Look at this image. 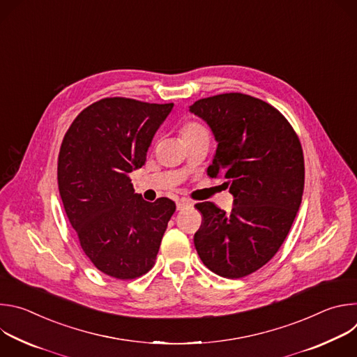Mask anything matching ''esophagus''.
<instances>
[{"mask_svg": "<svg viewBox=\"0 0 357 357\" xmlns=\"http://www.w3.org/2000/svg\"><path fill=\"white\" fill-rule=\"evenodd\" d=\"M192 203H190V200H188V199H185V197H182V199H179L178 202H176V208H178V211H182L185 206H190Z\"/></svg>", "mask_w": 357, "mask_h": 357, "instance_id": "34e87169", "label": "esophagus"}]
</instances>
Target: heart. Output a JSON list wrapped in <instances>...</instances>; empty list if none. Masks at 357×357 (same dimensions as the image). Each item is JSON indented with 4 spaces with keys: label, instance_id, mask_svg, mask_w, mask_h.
<instances>
[{
    "label": "heart",
    "instance_id": "b5f03b06",
    "mask_svg": "<svg viewBox=\"0 0 357 357\" xmlns=\"http://www.w3.org/2000/svg\"><path fill=\"white\" fill-rule=\"evenodd\" d=\"M200 132H208L206 128L203 127L200 123H196V121H189L186 123L182 130H181V134H182V138L185 137H190V135H196V134H200Z\"/></svg>",
    "mask_w": 357,
    "mask_h": 357
}]
</instances>
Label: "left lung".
Masks as SVG:
<instances>
[{"label":"left lung","mask_w":357,"mask_h":357,"mask_svg":"<svg viewBox=\"0 0 357 357\" xmlns=\"http://www.w3.org/2000/svg\"><path fill=\"white\" fill-rule=\"evenodd\" d=\"M190 112L219 142L208 175H223L234 196L230 215L212 202L196 203L202 225L195 247L215 274L243 278L266 266L289 233L303 192L302 146L275 107L248 94L200 98Z\"/></svg>","instance_id":"8db88e82"}]
</instances>
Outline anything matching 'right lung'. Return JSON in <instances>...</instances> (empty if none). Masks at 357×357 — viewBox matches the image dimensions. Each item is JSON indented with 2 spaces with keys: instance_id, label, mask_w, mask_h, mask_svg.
<instances>
[{
  "instance_id": "1",
  "label": "right lung",
  "mask_w": 357,
  "mask_h": 357,
  "mask_svg": "<svg viewBox=\"0 0 357 357\" xmlns=\"http://www.w3.org/2000/svg\"><path fill=\"white\" fill-rule=\"evenodd\" d=\"M174 103L106 97L86 107L66 131L58 185L80 247L97 270L134 280L155 264L175 202L134 193L130 172L141 168L152 137Z\"/></svg>"
}]
</instances>
